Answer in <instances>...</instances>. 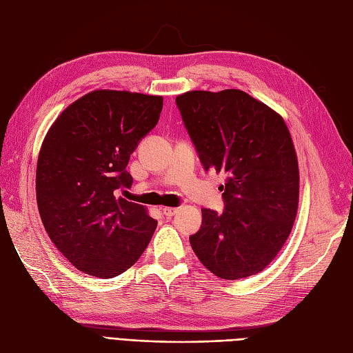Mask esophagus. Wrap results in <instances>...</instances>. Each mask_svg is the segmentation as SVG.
<instances>
[{
	"mask_svg": "<svg viewBox=\"0 0 353 353\" xmlns=\"http://www.w3.org/2000/svg\"><path fill=\"white\" fill-rule=\"evenodd\" d=\"M162 212L165 213V215H166L168 218H172V216L175 215V213L178 212V209H176V208H163Z\"/></svg>",
	"mask_w": 353,
	"mask_h": 353,
	"instance_id": "obj_1",
	"label": "esophagus"
}]
</instances>
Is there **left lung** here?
Instances as JSON below:
<instances>
[{"mask_svg":"<svg viewBox=\"0 0 353 353\" xmlns=\"http://www.w3.org/2000/svg\"><path fill=\"white\" fill-rule=\"evenodd\" d=\"M175 101L203 166L227 175L225 212L201 210L191 248L219 279L258 274L296 219L299 165L290 131L280 113L241 90L188 91Z\"/></svg>","mask_w":353,"mask_h":353,"instance_id":"8db88e82","label":"left lung"}]
</instances>
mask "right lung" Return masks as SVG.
I'll list each match as a JSON object with an SVG mask.
<instances>
[{"mask_svg":"<svg viewBox=\"0 0 353 353\" xmlns=\"http://www.w3.org/2000/svg\"><path fill=\"white\" fill-rule=\"evenodd\" d=\"M163 97L95 90L69 104L42 141L37 163L41 221L79 271L113 279L140 259L157 221L116 197L131 187L126 170L141 138L156 126Z\"/></svg>","mask_w":353,"mask_h":353,"instance_id":"1","label":"right lung"}]
</instances>
